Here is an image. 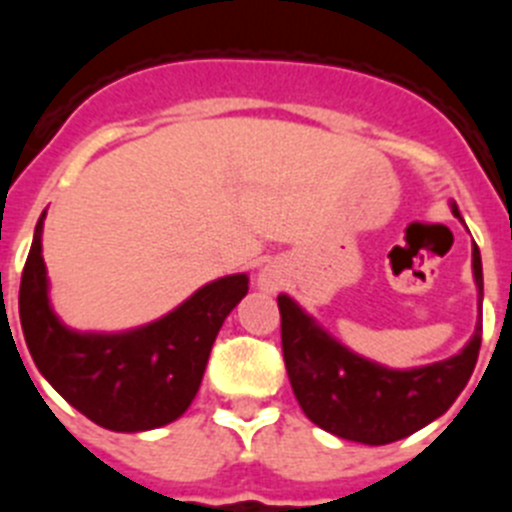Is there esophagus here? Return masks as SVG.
Instances as JSON below:
<instances>
[{
  "label": "esophagus",
  "mask_w": 512,
  "mask_h": 512,
  "mask_svg": "<svg viewBox=\"0 0 512 512\" xmlns=\"http://www.w3.org/2000/svg\"><path fill=\"white\" fill-rule=\"evenodd\" d=\"M279 284H282V271H279L277 266H264V269L259 271V287L264 289V292H277Z\"/></svg>",
  "instance_id": "1"
}]
</instances>
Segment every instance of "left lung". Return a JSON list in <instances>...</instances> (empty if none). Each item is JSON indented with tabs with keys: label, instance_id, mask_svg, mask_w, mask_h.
Wrapping results in <instances>:
<instances>
[{
	"label": "left lung",
	"instance_id": "obj_1",
	"mask_svg": "<svg viewBox=\"0 0 512 512\" xmlns=\"http://www.w3.org/2000/svg\"><path fill=\"white\" fill-rule=\"evenodd\" d=\"M451 212L461 220L454 202ZM472 274L479 312L472 338L459 354L410 369H392L356 354L300 302L279 295L284 364L302 413L323 431L366 446L400 441L441 418L467 387L482 343L485 284L477 243L472 246Z\"/></svg>",
	"mask_w": 512,
	"mask_h": 512
}]
</instances>
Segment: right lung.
Returning a JSON list of instances; mask_svg holds the SVG:
<instances>
[{
    "label": "right lung",
    "mask_w": 512,
    "mask_h": 512,
    "mask_svg": "<svg viewBox=\"0 0 512 512\" xmlns=\"http://www.w3.org/2000/svg\"><path fill=\"white\" fill-rule=\"evenodd\" d=\"M35 225L20 282V323L38 372L71 408L115 433L153 431L182 418L200 390L212 343L248 295V274L202 284L182 305L128 330H76L58 318Z\"/></svg>",
    "instance_id": "1"
}]
</instances>
